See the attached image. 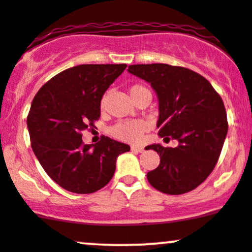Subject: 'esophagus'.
<instances>
[{
    "instance_id": "34e87169",
    "label": "esophagus",
    "mask_w": 252,
    "mask_h": 252,
    "mask_svg": "<svg viewBox=\"0 0 252 252\" xmlns=\"http://www.w3.org/2000/svg\"><path fill=\"white\" fill-rule=\"evenodd\" d=\"M131 150H132V152L142 153L144 149H143V147H140V146H131Z\"/></svg>"
}]
</instances>
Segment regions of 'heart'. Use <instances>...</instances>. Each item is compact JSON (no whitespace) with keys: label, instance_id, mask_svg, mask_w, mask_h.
<instances>
[{"label":"heart","instance_id":"1","mask_svg":"<svg viewBox=\"0 0 252 252\" xmlns=\"http://www.w3.org/2000/svg\"><path fill=\"white\" fill-rule=\"evenodd\" d=\"M147 94H150V91L143 85L136 84V85H132L129 88V94L134 102ZM102 105H104V100ZM147 128H148V126L143 121H124V122H118L117 124H115L112 126L111 132L115 137L126 141V142L137 143L141 141L143 132L146 131Z\"/></svg>","mask_w":252,"mask_h":252}]
</instances>
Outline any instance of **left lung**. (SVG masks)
<instances>
[{"instance_id":"obj_1","label":"left lung","mask_w":252,"mask_h":252,"mask_svg":"<svg viewBox=\"0 0 252 252\" xmlns=\"http://www.w3.org/2000/svg\"><path fill=\"white\" fill-rule=\"evenodd\" d=\"M129 73L146 80L158 99V135L176 140L175 148L152 144L160 155L158 168L147 173L154 189L184 194L196 189L215 168L227 134L220 96L196 72L167 63L130 65Z\"/></svg>"}]
</instances>
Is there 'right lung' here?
<instances>
[{"instance_id":"add662e5","label":"right lung","mask_w":252,"mask_h":252,"mask_svg":"<svg viewBox=\"0 0 252 252\" xmlns=\"http://www.w3.org/2000/svg\"><path fill=\"white\" fill-rule=\"evenodd\" d=\"M126 63L78 65L60 72L37 91L27 117L32 149L48 176L68 192L88 194L111 180L118 155L128 144L103 136L84 144L82 132L94 128L100 100L126 70Z\"/></svg>"}]
</instances>
